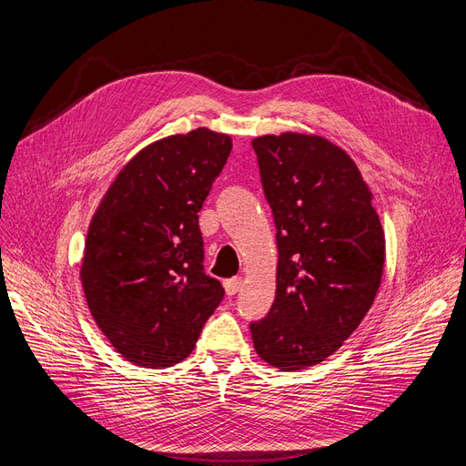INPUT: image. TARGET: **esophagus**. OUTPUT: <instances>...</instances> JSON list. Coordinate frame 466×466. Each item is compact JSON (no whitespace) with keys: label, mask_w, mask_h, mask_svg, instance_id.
Instances as JSON below:
<instances>
[{"label":"esophagus","mask_w":466,"mask_h":466,"mask_svg":"<svg viewBox=\"0 0 466 466\" xmlns=\"http://www.w3.org/2000/svg\"><path fill=\"white\" fill-rule=\"evenodd\" d=\"M242 284H244V280L239 279V277H236V279H230V280L224 282V289H227L228 296H236L238 291H239V288H242Z\"/></svg>","instance_id":"34e87169"}]
</instances>
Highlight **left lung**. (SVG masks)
I'll use <instances>...</instances> for the list:
<instances>
[{
  "mask_svg": "<svg viewBox=\"0 0 466 466\" xmlns=\"http://www.w3.org/2000/svg\"><path fill=\"white\" fill-rule=\"evenodd\" d=\"M277 224V298L251 322L265 363L301 370L341 348L382 284L384 228L355 161L317 134L253 137Z\"/></svg>",
  "mask_w": 466,
  "mask_h": 466,
  "instance_id": "obj_1",
  "label": "left lung"
}]
</instances>
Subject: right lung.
I'll return each mask as SVG.
<instances>
[{"label":"right lung","instance_id":"add662e5","mask_svg":"<svg viewBox=\"0 0 466 466\" xmlns=\"http://www.w3.org/2000/svg\"><path fill=\"white\" fill-rule=\"evenodd\" d=\"M230 151L228 134L205 127L161 137L118 170L90 220L84 296L132 365L180 363L224 298L203 272L198 213Z\"/></svg>","mask_w":466,"mask_h":466}]
</instances>
